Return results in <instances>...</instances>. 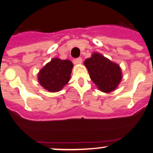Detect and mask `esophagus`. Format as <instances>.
Returning a JSON list of instances; mask_svg holds the SVG:
<instances>
[{"mask_svg":"<svg viewBox=\"0 0 153 153\" xmlns=\"http://www.w3.org/2000/svg\"><path fill=\"white\" fill-rule=\"evenodd\" d=\"M82 59L81 58H78L76 59H75V61H74V63L75 64V65H80V64L82 63Z\"/></svg>","mask_w":153,"mask_h":153,"instance_id":"34e87169","label":"esophagus"}]
</instances>
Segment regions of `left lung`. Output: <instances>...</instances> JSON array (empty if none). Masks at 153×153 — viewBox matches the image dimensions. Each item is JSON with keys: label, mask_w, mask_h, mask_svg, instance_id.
I'll use <instances>...</instances> for the list:
<instances>
[{"label": "left lung", "mask_w": 153, "mask_h": 153, "mask_svg": "<svg viewBox=\"0 0 153 153\" xmlns=\"http://www.w3.org/2000/svg\"><path fill=\"white\" fill-rule=\"evenodd\" d=\"M90 78L99 90L110 93L115 90L122 79L121 68L101 53L94 52L84 61Z\"/></svg>", "instance_id": "obj_1"}]
</instances>
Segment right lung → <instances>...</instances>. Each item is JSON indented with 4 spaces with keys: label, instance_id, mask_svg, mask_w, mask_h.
Instances as JSON below:
<instances>
[{
    "label": "right lung",
    "instance_id": "right-lung-1",
    "mask_svg": "<svg viewBox=\"0 0 153 153\" xmlns=\"http://www.w3.org/2000/svg\"><path fill=\"white\" fill-rule=\"evenodd\" d=\"M73 68L70 60L53 58L38 73V83L48 91H59L70 81Z\"/></svg>",
    "mask_w": 153,
    "mask_h": 153
}]
</instances>
